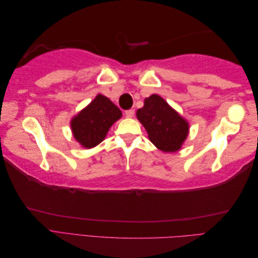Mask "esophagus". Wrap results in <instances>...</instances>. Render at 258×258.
Returning a JSON list of instances; mask_svg holds the SVG:
<instances>
[{
    "label": "esophagus",
    "mask_w": 258,
    "mask_h": 258,
    "mask_svg": "<svg viewBox=\"0 0 258 258\" xmlns=\"http://www.w3.org/2000/svg\"><path fill=\"white\" fill-rule=\"evenodd\" d=\"M124 115L129 117V118H131V117H134V115H135V110H128L124 112Z\"/></svg>",
    "instance_id": "1"
}]
</instances>
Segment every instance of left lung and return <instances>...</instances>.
I'll use <instances>...</instances> for the list:
<instances>
[{"label": "left lung", "instance_id": "obj_1", "mask_svg": "<svg viewBox=\"0 0 258 258\" xmlns=\"http://www.w3.org/2000/svg\"><path fill=\"white\" fill-rule=\"evenodd\" d=\"M138 119L146 129L148 138L162 152H175L188 135V123L161 97L152 95L137 111Z\"/></svg>", "mask_w": 258, "mask_h": 258}]
</instances>
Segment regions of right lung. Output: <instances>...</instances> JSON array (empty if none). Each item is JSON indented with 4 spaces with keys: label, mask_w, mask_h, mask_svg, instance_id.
Masks as SVG:
<instances>
[{
    "label": "right lung",
    "mask_w": 258,
    "mask_h": 258,
    "mask_svg": "<svg viewBox=\"0 0 258 258\" xmlns=\"http://www.w3.org/2000/svg\"><path fill=\"white\" fill-rule=\"evenodd\" d=\"M120 117V110L110 99L98 95L87 107L73 118L71 127L74 138L84 147L96 146L103 141L108 129Z\"/></svg>",
    "instance_id": "add662e5"
}]
</instances>
